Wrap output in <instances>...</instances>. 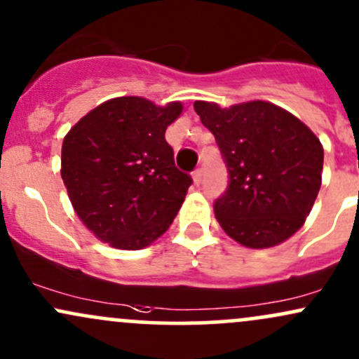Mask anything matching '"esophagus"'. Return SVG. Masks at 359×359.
<instances>
[{
    "label": "esophagus",
    "mask_w": 359,
    "mask_h": 359,
    "mask_svg": "<svg viewBox=\"0 0 359 359\" xmlns=\"http://www.w3.org/2000/svg\"><path fill=\"white\" fill-rule=\"evenodd\" d=\"M192 179H194L196 186H199L203 182V168H196L194 173H192Z\"/></svg>",
    "instance_id": "1"
}]
</instances>
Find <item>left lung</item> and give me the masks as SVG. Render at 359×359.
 Segmentation results:
<instances>
[{"label": "left lung", "instance_id": "left-lung-1", "mask_svg": "<svg viewBox=\"0 0 359 359\" xmlns=\"http://www.w3.org/2000/svg\"><path fill=\"white\" fill-rule=\"evenodd\" d=\"M228 170L215 201L222 228L242 245L267 249L300 230L322 182L324 149L300 119L269 102L222 109L196 102Z\"/></svg>", "mask_w": 359, "mask_h": 359}]
</instances>
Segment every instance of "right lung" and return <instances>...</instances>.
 <instances>
[{
	"instance_id": "obj_1",
	"label": "right lung",
	"mask_w": 359,
	"mask_h": 359,
	"mask_svg": "<svg viewBox=\"0 0 359 359\" xmlns=\"http://www.w3.org/2000/svg\"><path fill=\"white\" fill-rule=\"evenodd\" d=\"M182 112L141 97L104 102L66 135L61 177L74 211L90 231L116 249L149 245L170 226L192 184L175 167L165 140Z\"/></svg>"
}]
</instances>
